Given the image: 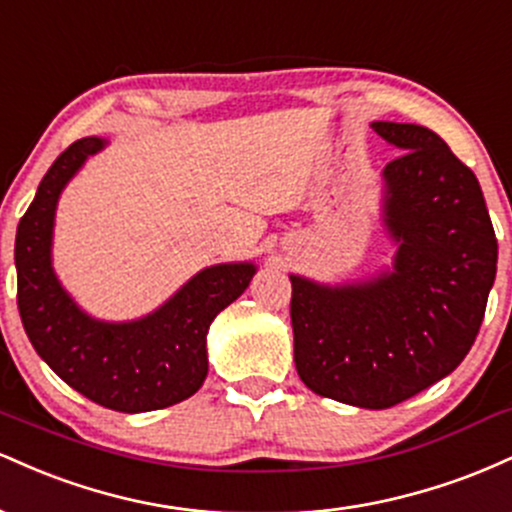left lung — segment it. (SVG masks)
I'll return each mask as SVG.
<instances>
[{
    "mask_svg": "<svg viewBox=\"0 0 512 512\" xmlns=\"http://www.w3.org/2000/svg\"><path fill=\"white\" fill-rule=\"evenodd\" d=\"M373 127L402 149L385 166L395 269L342 289L291 276L293 361L315 395L390 409L469 354L496 279L498 243L477 175L436 132Z\"/></svg>",
    "mask_w": 512,
    "mask_h": 512,
    "instance_id": "8db88e82",
    "label": "left lung"
}]
</instances>
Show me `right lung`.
I'll return each mask as SVG.
<instances>
[{
	"label": "right lung",
	"mask_w": 512,
	"mask_h": 512,
	"mask_svg": "<svg viewBox=\"0 0 512 512\" xmlns=\"http://www.w3.org/2000/svg\"><path fill=\"white\" fill-rule=\"evenodd\" d=\"M96 137L74 142L55 158L16 228V303L33 349L76 392L105 409L139 414L192 397L207 378V330L248 289L252 264H219L199 272L170 301L129 325L86 317L62 291L50 267L55 204Z\"/></svg>",
	"instance_id": "add662e5"
}]
</instances>
